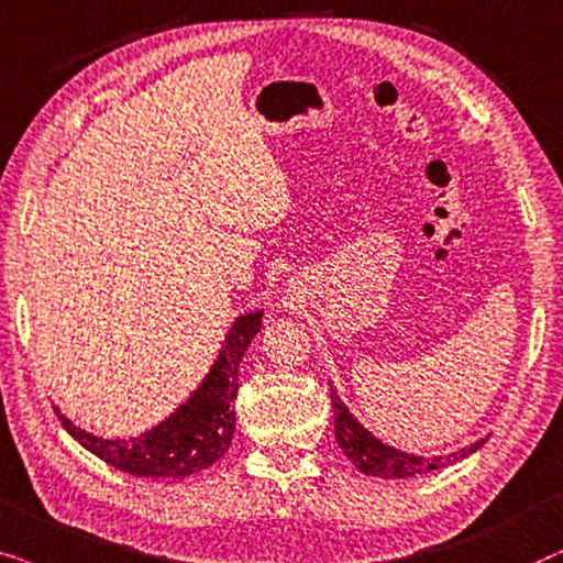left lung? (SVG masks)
I'll return each instance as SVG.
<instances>
[{
	"label": "left lung",
	"instance_id": "1",
	"mask_svg": "<svg viewBox=\"0 0 563 563\" xmlns=\"http://www.w3.org/2000/svg\"><path fill=\"white\" fill-rule=\"evenodd\" d=\"M332 388V409H334V438L344 455L352 461V466L363 471L365 476H378V478H409L417 474H430V471L448 468L453 463L468 459L471 453H476L478 448L484 445V438L476 440L461 451L445 453V455H419V453H407L399 451V448L384 443V440L376 438L368 427H365L360 419L347 409V404L342 401V396Z\"/></svg>",
	"mask_w": 563,
	"mask_h": 563
}]
</instances>
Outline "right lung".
<instances>
[{
	"label": "right lung",
	"mask_w": 563,
	"mask_h": 563,
	"mask_svg": "<svg viewBox=\"0 0 563 563\" xmlns=\"http://www.w3.org/2000/svg\"><path fill=\"white\" fill-rule=\"evenodd\" d=\"M262 309L246 311L229 327L223 347L200 386L159 424L133 438H102L56 415L66 432L81 448L112 468L146 478H183L213 466L229 451L236 430L234 399L239 388V365L262 329Z\"/></svg>",
	"instance_id": "1"
}]
</instances>
